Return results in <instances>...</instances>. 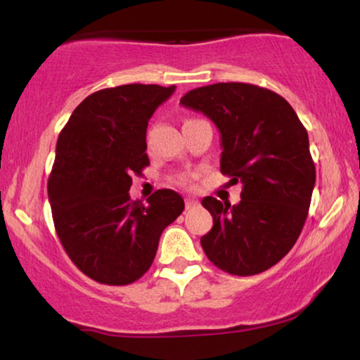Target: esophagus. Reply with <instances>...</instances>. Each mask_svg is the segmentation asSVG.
I'll use <instances>...</instances> for the list:
<instances>
[{
    "label": "esophagus",
    "mask_w": 360,
    "mask_h": 360,
    "mask_svg": "<svg viewBox=\"0 0 360 360\" xmlns=\"http://www.w3.org/2000/svg\"><path fill=\"white\" fill-rule=\"evenodd\" d=\"M185 206H186V210L196 208V206H198V201H196L195 198H186L185 200Z\"/></svg>",
    "instance_id": "34e87169"
}]
</instances>
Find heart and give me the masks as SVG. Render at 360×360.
I'll return each instance as SVG.
<instances>
[{
	"mask_svg": "<svg viewBox=\"0 0 360 360\" xmlns=\"http://www.w3.org/2000/svg\"><path fill=\"white\" fill-rule=\"evenodd\" d=\"M193 179H195V175H184V176H180L179 184L184 186H191V181H193Z\"/></svg>",
	"mask_w": 360,
	"mask_h": 360,
	"instance_id": "obj_1",
	"label": "heart"
}]
</instances>
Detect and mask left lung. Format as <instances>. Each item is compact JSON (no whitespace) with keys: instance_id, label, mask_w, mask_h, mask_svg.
<instances>
[{"instance_id":"1","label":"left lung","mask_w":360,"mask_h":360,"mask_svg":"<svg viewBox=\"0 0 360 360\" xmlns=\"http://www.w3.org/2000/svg\"><path fill=\"white\" fill-rule=\"evenodd\" d=\"M221 134V172L243 185L238 205L206 196L213 228L206 257L231 275H255L280 262L307 221L316 170L308 132L288 101L249 83H214L180 100Z\"/></svg>"}]
</instances>
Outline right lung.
I'll use <instances>...</instances> for the list:
<instances>
[{"mask_svg": "<svg viewBox=\"0 0 360 360\" xmlns=\"http://www.w3.org/2000/svg\"><path fill=\"white\" fill-rule=\"evenodd\" d=\"M175 85H121L86 96L57 139L49 201L58 239L72 262L105 285H127L154 262L162 231L179 218L184 198L157 190L131 200L132 175L150 164L149 120Z\"/></svg>", "mask_w": 360, "mask_h": 360, "instance_id": "1", "label": "right lung"}]
</instances>
